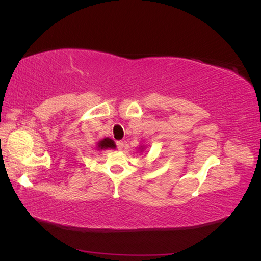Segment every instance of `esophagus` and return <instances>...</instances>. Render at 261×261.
I'll list each match as a JSON object with an SVG mask.
<instances>
[{"label": "esophagus", "instance_id": "34e87169", "mask_svg": "<svg viewBox=\"0 0 261 261\" xmlns=\"http://www.w3.org/2000/svg\"><path fill=\"white\" fill-rule=\"evenodd\" d=\"M116 147H117L118 150H123V148H124V143H123V141L122 140L116 141Z\"/></svg>", "mask_w": 261, "mask_h": 261}]
</instances>
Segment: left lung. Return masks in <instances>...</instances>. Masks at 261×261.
<instances>
[{"label":"left lung","instance_id":"obj_1","mask_svg":"<svg viewBox=\"0 0 261 261\" xmlns=\"http://www.w3.org/2000/svg\"><path fill=\"white\" fill-rule=\"evenodd\" d=\"M143 150H144V146H141V147H140V152L143 151Z\"/></svg>","mask_w":261,"mask_h":261}]
</instances>
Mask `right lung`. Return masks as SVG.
<instances>
[{
	"mask_svg": "<svg viewBox=\"0 0 261 261\" xmlns=\"http://www.w3.org/2000/svg\"><path fill=\"white\" fill-rule=\"evenodd\" d=\"M98 146H97V148H98V150H102V149H115L116 148V145H115V143L114 141L111 139V138H109V137H106V138H103V139H101L100 141H98V144H97Z\"/></svg>",
	"mask_w": 261,
	"mask_h": 261,
	"instance_id": "right-lung-1",
	"label": "right lung"
}]
</instances>
